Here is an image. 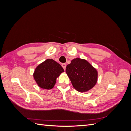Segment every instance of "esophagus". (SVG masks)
I'll list each match as a JSON object with an SVG mask.
<instances>
[{"instance_id":"1","label":"esophagus","mask_w":131,"mask_h":131,"mask_svg":"<svg viewBox=\"0 0 131 131\" xmlns=\"http://www.w3.org/2000/svg\"><path fill=\"white\" fill-rule=\"evenodd\" d=\"M62 66L63 68V69H64V70H66V63H62Z\"/></svg>"}]
</instances>
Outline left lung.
<instances>
[{
  "label": "left lung",
  "instance_id": "1",
  "mask_svg": "<svg viewBox=\"0 0 131 131\" xmlns=\"http://www.w3.org/2000/svg\"><path fill=\"white\" fill-rule=\"evenodd\" d=\"M66 72L74 88L80 92L92 89L98 80V72L85 59L74 58L66 67Z\"/></svg>",
  "mask_w": 131,
  "mask_h": 131
}]
</instances>
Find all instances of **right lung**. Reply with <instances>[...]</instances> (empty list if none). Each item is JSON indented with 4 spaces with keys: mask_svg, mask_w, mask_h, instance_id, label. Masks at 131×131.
<instances>
[{
    "mask_svg": "<svg viewBox=\"0 0 131 131\" xmlns=\"http://www.w3.org/2000/svg\"><path fill=\"white\" fill-rule=\"evenodd\" d=\"M64 72L62 66L52 59H47L35 68L33 77L38 85L43 89H52L56 79Z\"/></svg>",
    "mask_w": 131,
    "mask_h": 131,
    "instance_id": "obj_1",
    "label": "right lung"
}]
</instances>
